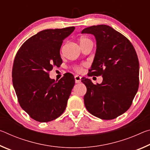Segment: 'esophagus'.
<instances>
[{"mask_svg":"<svg viewBox=\"0 0 150 150\" xmlns=\"http://www.w3.org/2000/svg\"><path fill=\"white\" fill-rule=\"evenodd\" d=\"M81 76H79V75H75V80L76 83H81Z\"/></svg>","mask_w":150,"mask_h":150,"instance_id":"esophagus-1","label":"esophagus"}]
</instances>
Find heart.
Here are the masks:
<instances>
[{"mask_svg":"<svg viewBox=\"0 0 150 150\" xmlns=\"http://www.w3.org/2000/svg\"><path fill=\"white\" fill-rule=\"evenodd\" d=\"M88 42H92L90 39L87 38H85V37H82L81 38L80 40H79V42H80V45H83L86 44V43H87ZM83 65H75L73 67V69H74L75 71H77L78 73H80L82 71V69H83Z\"/></svg>","mask_w":150,"mask_h":150,"instance_id":"obj_1","label":"heart"}]
</instances>
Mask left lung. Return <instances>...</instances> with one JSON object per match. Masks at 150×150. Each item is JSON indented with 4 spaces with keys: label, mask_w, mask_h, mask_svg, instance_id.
Returning a JSON list of instances; mask_svg holds the SVG:
<instances>
[{
    "label": "left lung",
    "mask_w": 150,
    "mask_h": 150,
    "mask_svg": "<svg viewBox=\"0 0 150 150\" xmlns=\"http://www.w3.org/2000/svg\"><path fill=\"white\" fill-rule=\"evenodd\" d=\"M82 34L95 36L96 50L88 76H100L101 84L89 79L81 82L87 87V110L103 120H112L130 107L139 87V61L133 45L126 37L107 25L86 28Z\"/></svg>",
    "instance_id": "8db88e82"
}]
</instances>
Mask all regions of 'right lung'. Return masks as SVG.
Returning <instances> with one entry per match:
<instances>
[{"label":"right lung","instance_id":"add662e5","mask_svg":"<svg viewBox=\"0 0 150 150\" xmlns=\"http://www.w3.org/2000/svg\"><path fill=\"white\" fill-rule=\"evenodd\" d=\"M75 27L47 29L32 35L15 56L12 77L18 100L32 119L40 122L55 120L63 113L75 85L71 73L58 81L49 72L62 63L60 48Z\"/></svg>","mask_w":150,"mask_h":150}]
</instances>
